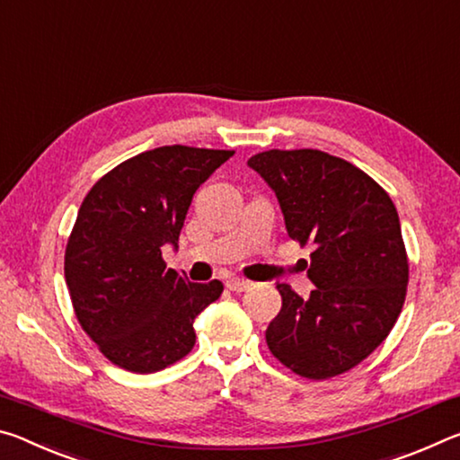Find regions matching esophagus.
I'll return each mask as SVG.
<instances>
[{
    "instance_id": "obj_1",
    "label": "esophagus",
    "mask_w": 460,
    "mask_h": 460,
    "mask_svg": "<svg viewBox=\"0 0 460 460\" xmlns=\"http://www.w3.org/2000/svg\"><path fill=\"white\" fill-rule=\"evenodd\" d=\"M252 286H253V284L247 282V279H239V278L227 279V288H229V290H233V292H245V290H249V288H252Z\"/></svg>"
}]
</instances>
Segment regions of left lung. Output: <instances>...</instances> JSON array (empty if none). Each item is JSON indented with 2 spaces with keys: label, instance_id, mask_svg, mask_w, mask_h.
I'll use <instances>...</instances> for the list:
<instances>
[{
  "label": "left lung",
  "instance_id": "1",
  "mask_svg": "<svg viewBox=\"0 0 460 460\" xmlns=\"http://www.w3.org/2000/svg\"><path fill=\"white\" fill-rule=\"evenodd\" d=\"M247 166L276 192L288 235L314 247L308 298L278 284L282 310L266 331L270 351L302 377L341 376L385 341L406 300L395 205L363 170L321 150H268Z\"/></svg>",
  "mask_w": 460,
  "mask_h": 460
}]
</instances>
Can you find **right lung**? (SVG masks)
I'll list each match as a JSON object with an SVG mask.
<instances>
[{"instance_id": "1", "label": "right lung", "mask_w": 460, "mask_h": 460, "mask_svg": "<svg viewBox=\"0 0 460 460\" xmlns=\"http://www.w3.org/2000/svg\"><path fill=\"white\" fill-rule=\"evenodd\" d=\"M231 155L162 146L121 162L84 197L65 278L83 331L118 367L154 373L192 351L194 318L223 284L189 282L166 268L162 247H178L194 192Z\"/></svg>"}]
</instances>
